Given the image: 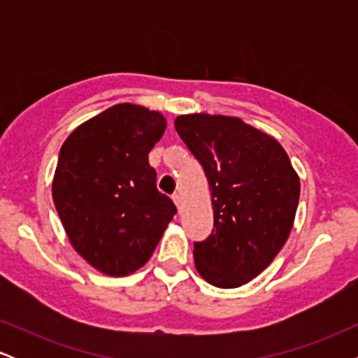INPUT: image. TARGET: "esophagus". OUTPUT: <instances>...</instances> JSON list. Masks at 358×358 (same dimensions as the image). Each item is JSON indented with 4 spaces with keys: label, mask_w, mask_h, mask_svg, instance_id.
Here are the masks:
<instances>
[{
    "label": "esophagus",
    "mask_w": 358,
    "mask_h": 358,
    "mask_svg": "<svg viewBox=\"0 0 358 358\" xmlns=\"http://www.w3.org/2000/svg\"><path fill=\"white\" fill-rule=\"evenodd\" d=\"M171 199H173V202L176 203V207L180 208V203H182V196H180L178 193H173V196H171Z\"/></svg>",
    "instance_id": "1"
}]
</instances>
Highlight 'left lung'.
<instances>
[{
	"instance_id": "8db88e82",
	"label": "left lung",
	"mask_w": 358,
	"mask_h": 358,
	"mask_svg": "<svg viewBox=\"0 0 358 358\" xmlns=\"http://www.w3.org/2000/svg\"><path fill=\"white\" fill-rule=\"evenodd\" d=\"M175 127L212 190L213 229L193 244L195 268L217 287L245 285L289 236L299 200L296 171L276 139L239 117L185 114Z\"/></svg>"
}]
</instances>
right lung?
<instances>
[{
	"mask_svg": "<svg viewBox=\"0 0 358 358\" xmlns=\"http://www.w3.org/2000/svg\"><path fill=\"white\" fill-rule=\"evenodd\" d=\"M165 129L162 114L124 102L73 129L60 148L53 203L73 249L109 276L145 266L176 213L148 162Z\"/></svg>",
	"mask_w": 358,
	"mask_h": 358,
	"instance_id": "add662e5",
	"label": "right lung"
}]
</instances>
